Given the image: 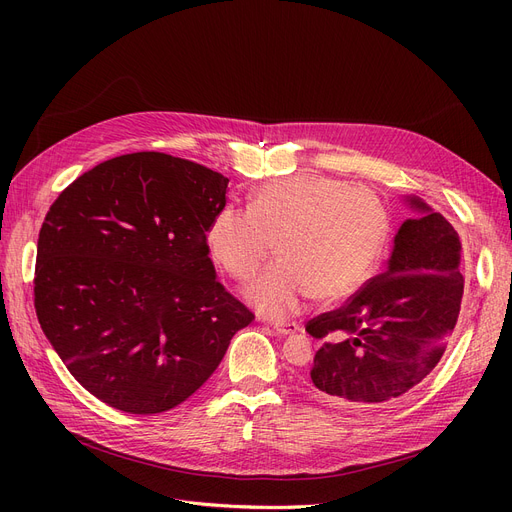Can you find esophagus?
I'll return each mask as SVG.
<instances>
[{
	"instance_id": "34e87169",
	"label": "esophagus",
	"mask_w": 512,
	"mask_h": 512,
	"mask_svg": "<svg viewBox=\"0 0 512 512\" xmlns=\"http://www.w3.org/2000/svg\"><path fill=\"white\" fill-rule=\"evenodd\" d=\"M301 328H299V324H294V321H276L274 324V332L278 334V336H290V334H297Z\"/></svg>"
}]
</instances>
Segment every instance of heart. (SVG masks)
Segmentation results:
<instances>
[{
    "instance_id": "heart-1",
    "label": "heart",
    "mask_w": 512,
    "mask_h": 512,
    "mask_svg": "<svg viewBox=\"0 0 512 512\" xmlns=\"http://www.w3.org/2000/svg\"><path fill=\"white\" fill-rule=\"evenodd\" d=\"M388 238L390 213L378 195L313 174L263 184L249 209L224 207L207 228L213 261L236 280L255 276L276 245L280 261L245 290L272 317L297 311L307 297L334 303L353 294L378 267Z\"/></svg>"
}]
</instances>
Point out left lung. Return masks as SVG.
<instances>
[{
	"instance_id": "obj_1",
	"label": "left lung",
	"mask_w": 512,
	"mask_h": 512,
	"mask_svg": "<svg viewBox=\"0 0 512 512\" xmlns=\"http://www.w3.org/2000/svg\"><path fill=\"white\" fill-rule=\"evenodd\" d=\"M394 236L386 272L344 307L307 324L324 342L309 371L311 386L348 405H388L413 392L440 363L463 299L461 240L452 224L419 197Z\"/></svg>"
}]
</instances>
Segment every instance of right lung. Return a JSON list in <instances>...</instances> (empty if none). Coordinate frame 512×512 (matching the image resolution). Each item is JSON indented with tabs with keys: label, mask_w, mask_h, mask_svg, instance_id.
<instances>
[{
	"label": "right lung",
	"mask_w": 512,
	"mask_h": 512,
	"mask_svg": "<svg viewBox=\"0 0 512 512\" xmlns=\"http://www.w3.org/2000/svg\"><path fill=\"white\" fill-rule=\"evenodd\" d=\"M228 178L141 151L78 176L37 242L35 309L74 380L132 415L195 394L253 313L215 280L207 228Z\"/></svg>",
	"instance_id": "1"
}]
</instances>
